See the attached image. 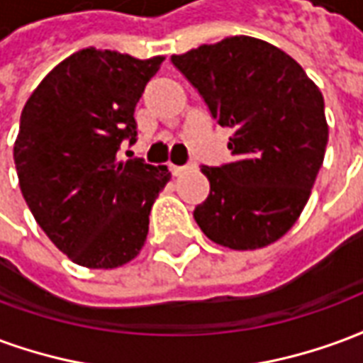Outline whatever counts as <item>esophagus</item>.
Instances as JSON below:
<instances>
[{"label": "esophagus", "instance_id": "esophagus-1", "mask_svg": "<svg viewBox=\"0 0 363 363\" xmlns=\"http://www.w3.org/2000/svg\"><path fill=\"white\" fill-rule=\"evenodd\" d=\"M192 167H194V165H171V167H169V169H171V173H173V177H181V174L189 173Z\"/></svg>", "mask_w": 363, "mask_h": 363}]
</instances>
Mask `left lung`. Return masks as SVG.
I'll return each mask as SVG.
<instances>
[{
  "mask_svg": "<svg viewBox=\"0 0 363 363\" xmlns=\"http://www.w3.org/2000/svg\"><path fill=\"white\" fill-rule=\"evenodd\" d=\"M231 128L233 163L202 167L210 194L194 220L208 239L255 251L288 233L303 212L328 142L325 101L303 67L274 44L229 36L171 58Z\"/></svg>",
  "mask_w": 363,
  "mask_h": 363,
  "instance_id": "8db88e82",
  "label": "left lung"
}]
</instances>
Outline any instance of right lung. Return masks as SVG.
Returning a JSON list of instances; mask_svg holds the SVG:
<instances>
[{
  "label": "right lung",
  "instance_id": "right-lung-1",
  "mask_svg": "<svg viewBox=\"0 0 363 363\" xmlns=\"http://www.w3.org/2000/svg\"><path fill=\"white\" fill-rule=\"evenodd\" d=\"M163 56L138 60L85 48L60 62L28 96L13 159L36 223L85 268L135 259L151 206L171 179L167 165L118 159L135 142V104Z\"/></svg>",
  "mask_w": 363,
  "mask_h": 363
}]
</instances>
